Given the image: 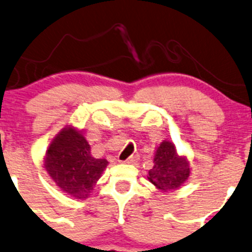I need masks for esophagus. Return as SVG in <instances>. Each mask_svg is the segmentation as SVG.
Masks as SVG:
<instances>
[{
	"label": "esophagus",
	"mask_w": 252,
	"mask_h": 252,
	"mask_svg": "<svg viewBox=\"0 0 252 252\" xmlns=\"http://www.w3.org/2000/svg\"><path fill=\"white\" fill-rule=\"evenodd\" d=\"M137 160H139V157H137V156H131V157H129L128 159L124 160V163H126V164H134V163H136Z\"/></svg>",
	"instance_id": "esophagus-1"
}]
</instances>
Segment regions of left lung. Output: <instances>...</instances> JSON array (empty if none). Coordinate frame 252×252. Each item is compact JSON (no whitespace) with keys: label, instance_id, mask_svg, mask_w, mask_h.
Returning <instances> with one entry per match:
<instances>
[{"label":"left lung","instance_id":"left-lung-1","mask_svg":"<svg viewBox=\"0 0 252 252\" xmlns=\"http://www.w3.org/2000/svg\"><path fill=\"white\" fill-rule=\"evenodd\" d=\"M153 168L148 171L147 179L158 189L168 192L177 189L189 180L190 174L189 160L180 156L171 141L164 140L156 147Z\"/></svg>","mask_w":252,"mask_h":252}]
</instances>
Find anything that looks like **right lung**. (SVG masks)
I'll use <instances>...</instances> for the list:
<instances>
[{
    "mask_svg": "<svg viewBox=\"0 0 252 252\" xmlns=\"http://www.w3.org/2000/svg\"><path fill=\"white\" fill-rule=\"evenodd\" d=\"M108 161L94 158L83 133L75 126L63 128L49 144L44 168L60 189L76 199L91 195Z\"/></svg>",
    "mask_w": 252,
    "mask_h": 252,
    "instance_id": "obj_1",
    "label": "right lung"
}]
</instances>
